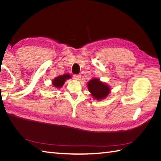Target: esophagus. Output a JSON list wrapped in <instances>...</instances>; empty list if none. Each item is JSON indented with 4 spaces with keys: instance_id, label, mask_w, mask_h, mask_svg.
Segmentation results:
<instances>
[{
    "instance_id": "34e87169",
    "label": "esophagus",
    "mask_w": 161,
    "mask_h": 161,
    "mask_svg": "<svg viewBox=\"0 0 161 161\" xmlns=\"http://www.w3.org/2000/svg\"><path fill=\"white\" fill-rule=\"evenodd\" d=\"M74 78H75V79L76 80H80L81 79V75H74Z\"/></svg>"
}]
</instances>
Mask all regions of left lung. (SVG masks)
Instances as JSON below:
<instances>
[{
    "mask_svg": "<svg viewBox=\"0 0 161 161\" xmlns=\"http://www.w3.org/2000/svg\"><path fill=\"white\" fill-rule=\"evenodd\" d=\"M87 87L92 97L97 101L107 98L111 92V87L108 84L95 77L87 82Z\"/></svg>",
    "mask_w": 161,
    "mask_h": 161,
    "instance_id": "8db88e82",
    "label": "left lung"
}]
</instances>
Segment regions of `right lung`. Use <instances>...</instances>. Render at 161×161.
Segmentation results:
<instances>
[{
	"label": "right lung",
	"mask_w": 161,
	"mask_h": 161,
	"mask_svg": "<svg viewBox=\"0 0 161 161\" xmlns=\"http://www.w3.org/2000/svg\"><path fill=\"white\" fill-rule=\"evenodd\" d=\"M70 78H71V75L69 74H65L63 75L58 76L52 80V84L53 86L55 87V88L60 89L61 87L64 85L66 80L70 79Z\"/></svg>",
	"instance_id": "right-lung-1"
}]
</instances>
